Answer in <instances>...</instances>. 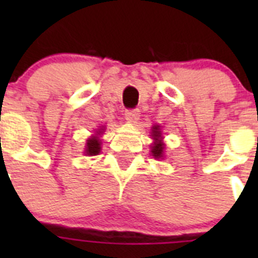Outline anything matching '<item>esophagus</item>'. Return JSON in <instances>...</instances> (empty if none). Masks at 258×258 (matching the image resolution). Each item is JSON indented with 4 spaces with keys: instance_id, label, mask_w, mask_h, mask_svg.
<instances>
[{
    "instance_id": "esophagus-1",
    "label": "esophagus",
    "mask_w": 258,
    "mask_h": 258,
    "mask_svg": "<svg viewBox=\"0 0 258 258\" xmlns=\"http://www.w3.org/2000/svg\"><path fill=\"white\" fill-rule=\"evenodd\" d=\"M125 117H126V120L129 122H137L138 121V118H140V109L138 108L126 109Z\"/></svg>"
}]
</instances>
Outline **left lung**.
Wrapping results in <instances>:
<instances>
[{
	"mask_svg": "<svg viewBox=\"0 0 258 258\" xmlns=\"http://www.w3.org/2000/svg\"><path fill=\"white\" fill-rule=\"evenodd\" d=\"M152 137H154L155 143L152 146V156L155 157H161L163 156V150H164V145L163 142L160 141V132H159V126H154V131H152Z\"/></svg>",
	"mask_w": 258,
	"mask_h": 258,
	"instance_id": "left-lung-1",
	"label": "left lung"
}]
</instances>
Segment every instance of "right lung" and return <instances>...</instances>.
I'll return each mask as SVG.
<instances>
[{
	"mask_svg": "<svg viewBox=\"0 0 258 258\" xmlns=\"http://www.w3.org/2000/svg\"><path fill=\"white\" fill-rule=\"evenodd\" d=\"M99 152H101V142H99V140H97L95 137L88 140V142H86L85 154L93 156V155H98Z\"/></svg>",
	"mask_w": 258,
	"mask_h": 258,
	"instance_id": "obj_1",
	"label": "right lung"
}]
</instances>
